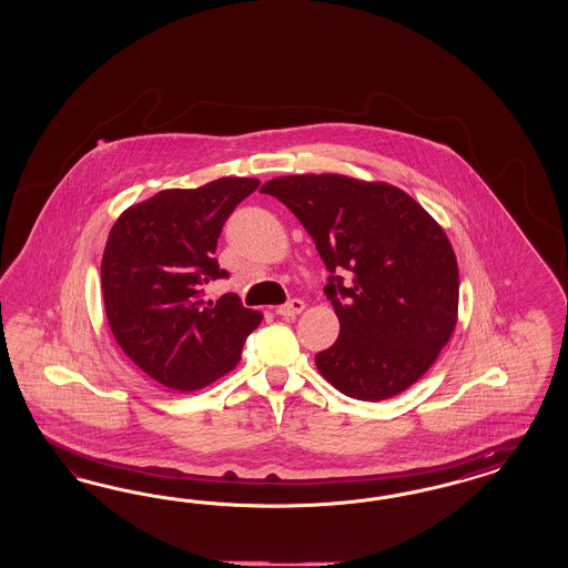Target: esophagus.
Returning <instances> with one entry per match:
<instances>
[{
  "label": "esophagus",
  "mask_w": 568,
  "mask_h": 568,
  "mask_svg": "<svg viewBox=\"0 0 568 568\" xmlns=\"http://www.w3.org/2000/svg\"><path fill=\"white\" fill-rule=\"evenodd\" d=\"M302 310H304V302H302V300H290L287 304H283V306L276 308V314L283 316V318H293V316H297Z\"/></svg>",
  "instance_id": "esophagus-1"
}]
</instances>
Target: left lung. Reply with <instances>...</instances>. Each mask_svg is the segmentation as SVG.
I'll use <instances>...</instances> for the list:
<instances>
[{"mask_svg":"<svg viewBox=\"0 0 568 568\" xmlns=\"http://www.w3.org/2000/svg\"><path fill=\"white\" fill-rule=\"evenodd\" d=\"M260 191L292 210L331 273L339 337L316 354L318 373L364 402L408 389L456 327L458 264L444 229L408 193L344 174L278 176Z\"/></svg>","mask_w":568,"mask_h":568,"instance_id":"left-lung-1","label":"left lung"}]
</instances>
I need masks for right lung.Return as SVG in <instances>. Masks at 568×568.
Returning a JSON list of instances; mask_svg holds the SVG:
<instances>
[{"label":"right lung","mask_w":568,"mask_h":568,"mask_svg":"<svg viewBox=\"0 0 568 568\" xmlns=\"http://www.w3.org/2000/svg\"><path fill=\"white\" fill-rule=\"evenodd\" d=\"M258 179L223 176L197 190H169L122 212L102 258L103 306L114 339L139 368L179 392H195L240 362L262 312L237 293L204 302L226 278L214 258L223 224Z\"/></svg>","instance_id":"right-lung-1"}]
</instances>
